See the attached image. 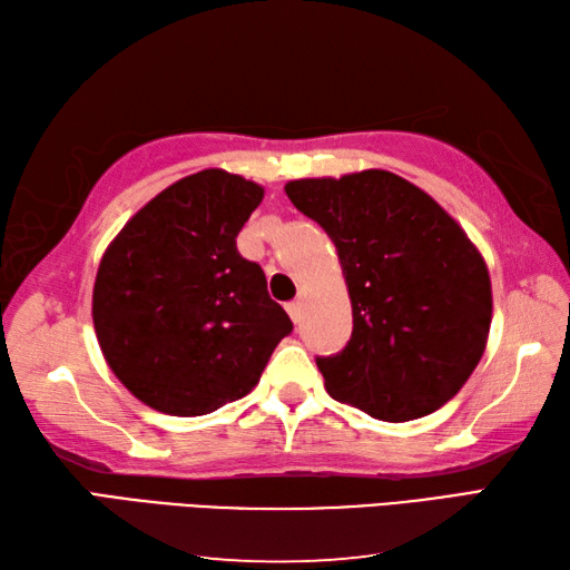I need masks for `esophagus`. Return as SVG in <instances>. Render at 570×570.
Segmentation results:
<instances>
[{"instance_id": "obj_1", "label": "esophagus", "mask_w": 570, "mask_h": 570, "mask_svg": "<svg viewBox=\"0 0 570 570\" xmlns=\"http://www.w3.org/2000/svg\"><path fill=\"white\" fill-rule=\"evenodd\" d=\"M287 315L293 317L295 324L302 322V317H305V305H302V299H295V302H287Z\"/></svg>"}]
</instances>
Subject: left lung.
<instances>
[{"label": "left lung", "instance_id": "left-lung-1", "mask_svg": "<svg viewBox=\"0 0 570 570\" xmlns=\"http://www.w3.org/2000/svg\"><path fill=\"white\" fill-rule=\"evenodd\" d=\"M285 194L327 230L352 299L350 344L317 358L330 396L389 423L445 405L490 336L478 246L433 196L386 169L295 179Z\"/></svg>", "mask_w": 570, "mask_h": 570}]
</instances>
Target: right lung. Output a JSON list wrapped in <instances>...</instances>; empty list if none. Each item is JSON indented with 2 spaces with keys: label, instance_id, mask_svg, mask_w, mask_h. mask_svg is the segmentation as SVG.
<instances>
[{
  "label": "right lung",
  "instance_id": "add662e5",
  "mask_svg": "<svg viewBox=\"0 0 570 570\" xmlns=\"http://www.w3.org/2000/svg\"><path fill=\"white\" fill-rule=\"evenodd\" d=\"M265 189L226 169L189 174L127 220L92 287L100 352L122 386L167 415H206L255 389L293 332L236 236Z\"/></svg>",
  "mask_w": 570,
  "mask_h": 570
}]
</instances>
